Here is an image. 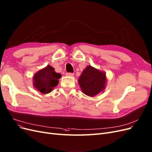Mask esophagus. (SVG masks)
<instances>
[{
    "instance_id": "34e87169",
    "label": "esophagus",
    "mask_w": 152,
    "mask_h": 152,
    "mask_svg": "<svg viewBox=\"0 0 152 152\" xmlns=\"http://www.w3.org/2000/svg\"><path fill=\"white\" fill-rule=\"evenodd\" d=\"M66 75L69 76V77H73L74 75V74H72V73H66Z\"/></svg>"
}]
</instances>
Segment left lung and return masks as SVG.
I'll list each match as a JSON object with an SVG mask.
<instances>
[{"instance_id": "8db88e82", "label": "left lung", "mask_w": 152, "mask_h": 152, "mask_svg": "<svg viewBox=\"0 0 152 152\" xmlns=\"http://www.w3.org/2000/svg\"><path fill=\"white\" fill-rule=\"evenodd\" d=\"M78 82L83 94L94 97L105 89L107 77L104 72L88 65L83 70Z\"/></svg>"}]
</instances>
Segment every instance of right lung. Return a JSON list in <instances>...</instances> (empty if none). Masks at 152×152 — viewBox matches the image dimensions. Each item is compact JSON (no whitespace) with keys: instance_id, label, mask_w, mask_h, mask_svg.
<instances>
[{"instance_id":"right-lung-1","label":"right lung","mask_w":152,"mask_h":152,"mask_svg":"<svg viewBox=\"0 0 152 152\" xmlns=\"http://www.w3.org/2000/svg\"><path fill=\"white\" fill-rule=\"evenodd\" d=\"M61 77V74L55 72L53 67L47 65L35 73L33 78V85L36 90L46 94L51 92L58 85V79Z\"/></svg>"}]
</instances>
